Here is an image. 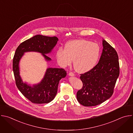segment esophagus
Instances as JSON below:
<instances>
[{"instance_id":"34e87169","label":"esophagus","mask_w":133,"mask_h":133,"mask_svg":"<svg viewBox=\"0 0 133 133\" xmlns=\"http://www.w3.org/2000/svg\"><path fill=\"white\" fill-rule=\"evenodd\" d=\"M68 75H69V76H75V74L72 72H70Z\"/></svg>"}]
</instances>
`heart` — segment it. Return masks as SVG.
<instances>
[{"label": "heart", "instance_id": "heart-1", "mask_svg": "<svg viewBox=\"0 0 133 133\" xmlns=\"http://www.w3.org/2000/svg\"><path fill=\"white\" fill-rule=\"evenodd\" d=\"M101 52V47L96 43L85 39L72 40L65 45V49H57L56 58L62 67L70 65L73 60L75 70L84 73L96 66Z\"/></svg>", "mask_w": 133, "mask_h": 133}]
</instances>
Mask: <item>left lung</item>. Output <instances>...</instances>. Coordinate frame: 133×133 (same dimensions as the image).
<instances>
[{
  "mask_svg": "<svg viewBox=\"0 0 133 133\" xmlns=\"http://www.w3.org/2000/svg\"><path fill=\"white\" fill-rule=\"evenodd\" d=\"M103 52L98 63L90 70L81 74L83 87L77 92L78 102L84 106H94L109 99L114 92L119 75L118 54L103 40Z\"/></svg>",
  "mask_w": 133,
  "mask_h": 133,
  "instance_id": "obj_1",
  "label": "left lung"
}]
</instances>
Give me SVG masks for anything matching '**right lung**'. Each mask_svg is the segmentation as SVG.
<instances>
[{
  "label": "right lung",
  "mask_w": 133,
  "mask_h": 133,
  "mask_svg": "<svg viewBox=\"0 0 133 133\" xmlns=\"http://www.w3.org/2000/svg\"><path fill=\"white\" fill-rule=\"evenodd\" d=\"M58 41L57 37L36 35L18 46L12 62V68L16 85L23 95L31 103L46 104L52 101L57 92L59 81L66 77V71L63 68H48L42 81L31 86L24 83L19 75V61L24 52L36 51L42 54L47 61L51 58L46 54L50 53Z\"/></svg>",
  "instance_id": "obj_1"
}]
</instances>
